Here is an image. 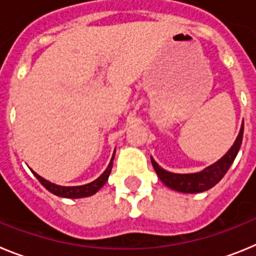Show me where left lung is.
Masks as SVG:
<instances>
[{"label": "left lung", "mask_w": 256, "mask_h": 256, "mask_svg": "<svg viewBox=\"0 0 256 256\" xmlns=\"http://www.w3.org/2000/svg\"><path fill=\"white\" fill-rule=\"evenodd\" d=\"M244 137V124L241 126L238 136H237L236 141H234V146L230 148L227 154H226L220 160L216 162V164L210 165L206 169L198 173L192 174H176L166 172L158 165V162L151 158V162L154 165V169L158 173L162 182L165 186H168L169 188L176 190L180 192H186V194H196V192H204L206 190L212 188L224 177V174L227 173L230 166L234 162V158L237 156L241 144H242Z\"/></svg>", "instance_id": "left-lung-1"}]
</instances>
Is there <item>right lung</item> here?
Here are the masks:
<instances>
[{
	"label": "right lung",
	"mask_w": 256,
	"mask_h": 256,
	"mask_svg": "<svg viewBox=\"0 0 256 256\" xmlns=\"http://www.w3.org/2000/svg\"><path fill=\"white\" fill-rule=\"evenodd\" d=\"M115 155V154H114ZM114 155H112V159L108 164V166L106 168V170L101 174L100 177L97 178L94 182L88 183V184H83V186H74V187H64V186H58V184H54V183L48 182L44 178H42L40 176H38L36 172H33V174L36 176L38 180L42 183V186L44 188L48 190L51 194L56 196H61V198H87V196H92L94 194H96L101 187L104 186L108 180V176H110V172L112 168V160H114Z\"/></svg>",
	"instance_id": "obj_1"
}]
</instances>
